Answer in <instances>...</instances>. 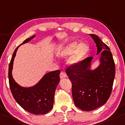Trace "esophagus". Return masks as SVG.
<instances>
[{
  "label": "esophagus",
  "mask_w": 125,
  "mask_h": 125,
  "mask_svg": "<svg viewBox=\"0 0 125 125\" xmlns=\"http://www.w3.org/2000/svg\"><path fill=\"white\" fill-rule=\"evenodd\" d=\"M60 78H65V77H66V73H65L64 72H61V73H60Z\"/></svg>",
  "instance_id": "esophagus-1"
}]
</instances>
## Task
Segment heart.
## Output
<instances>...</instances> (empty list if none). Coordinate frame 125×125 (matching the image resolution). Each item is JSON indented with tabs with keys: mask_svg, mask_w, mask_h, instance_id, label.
<instances>
[{
	"mask_svg": "<svg viewBox=\"0 0 125 125\" xmlns=\"http://www.w3.org/2000/svg\"><path fill=\"white\" fill-rule=\"evenodd\" d=\"M89 52L90 47L87 44L74 41L57 51L56 55L59 58H66L72 55L68 59V63L70 66L75 67L84 60Z\"/></svg>",
	"mask_w": 125,
	"mask_h": 125,
	"instance_id": "b5f03b06",
	"label": "heart"
}]
</instances>
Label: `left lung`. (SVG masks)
Wrapping results in <instances>:
<instances>
[{
    "mask_svg": "<svg viewBox=\"0 0 125 125\" xmlns=\"http://www.w3.org/2000/svg\"><path fill=\"white\" fill-rule=\"evenodd\" d=\"M100 53V64L91 70L92 57L84 59L80 64L70 66L66 72L72 84L74 104L81 110L90 111L106 104L111 94L115 76V64L110 49L97 35L90 34Z\"/></svg>",
    "mask_w": 125,
    "mask_h": 125,
    "instance_id": "8db88e82",
    "label": "left lung"
}]
</instances>
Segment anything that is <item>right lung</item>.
Here are the masks:
<instances>
[{
  "mask_svg": "<svg viewBox=\"0 0 125 125\" xmlns=\"http://www.w3.org/2000/svg\"><path fill=\"white\" fill-rule=\"evenodd\" d=\"M35 36L34 35L27 39L21 44L28 42ZM19 46L15 49L9 66L8 77L11 92L18 104L27 112L36 115L46 114L53 108L55 89L60 81L61 71L57 70L46 73L36 84L30 87L20 86L12 76L14 59Z\"/></svg>",
  "mask_w": 125,
  "mask_h": 125,
  "instance_id": "obj_1",
  "label": "right lung"
}]
</instances>
